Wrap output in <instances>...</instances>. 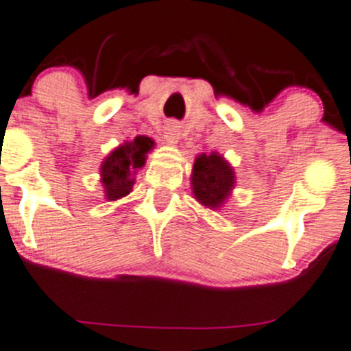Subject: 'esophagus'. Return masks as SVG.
Instances as JSON below:
<instances>
[{
  "label": "esophagus",
  "instance_id": "esophagus-1",
  "mask_svg": "<svg viewBox=\"0 0 351 351\" xmlns=\"http://www.w3.org/2000/svg\"><path fill=\"white\" fill-rule=\"evenodd\" d=\"M165 138L166 142L169 143H176L180 140V130L176 124H168L165 130Z\"/></svg>",
  "mask_w": 351,
  "mask_h": 351
}]
</instances>
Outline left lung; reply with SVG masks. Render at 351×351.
Here are the masks:
<instances>
[{
  "label": "left lung",
  "mask_w": 351,
  "mask_h": 351,
  "mask_svg": "<svg viewBox=\"0 0 351 351\" xmlns=\"http://www.w3.org/2000/svg\"><path fill=\"white\" fill-rule=\"evenodd\" d=\"M194 195L208 208H220L234 186V171L230 165L218 154H202L195 159L192 171Z\"/></svg>",
  "instance_id": "1"
}]
</instances>
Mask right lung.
<instances>
[{"label": "right lung", "instance_id": "obj_1", "mask_svg": "<svg viewBox=\"0 0 351 351\" xmlns=\"http://www.w3.org/2000/svg\"><path fill=\"white\" fill-rule=\"evenodd\" d=\"M154 142L149 136H136L133 142L117 147L101 165V183L106 186L109 201L124 197L131 192L133 171L145 165V154L152 149Z\"/></svg>", "mask_w": 351, "mask_h": 351}]
</instances>
